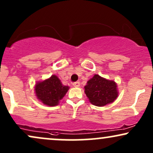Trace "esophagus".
Listing matches in <instances>:
<instances>
[{
	"label": "esophagus",
	"instance_id": "esophagus-1",
	"mask_svg": "<svg viewBox=\"0 0 153 153\" xmlns=\"http://www.w3.org/2000/svg\"><path fill=\"white\" fill-rule=\"evenodd\" d=\"M73 86L75 88H78V87H80V82H73Z\"/></svg>",
	"mask_w": 153,
	"mask_h": 153
}]
</instances>
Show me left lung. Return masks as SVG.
Here are the masks:
<instances>
[{"mask_svg": "<svg viewBox=\"0 0 153 153\" xmlns=\"http://www.w3.org/2000/svg\"><path fill=\"white\" fill-rule=\"evenodd\" d=\"M84 88L89 101L96 106H104L113 103L118 97L117 82L97 74L88 80Z\"/></svg>", "mask_w": 153, "mask_h": 153, "instance_id": "left-lung-1", "label": "left lung"}]
</instances>
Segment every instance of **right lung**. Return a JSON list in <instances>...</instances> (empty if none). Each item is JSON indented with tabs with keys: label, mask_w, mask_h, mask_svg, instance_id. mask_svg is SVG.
<instances>
[{
	"label": "right lung",
	"mask_w": 153,
	"mask_h": 153,
	"mask_svg": "<svg viewBox=\"0 0 153 153\" xmlns=\"http://www.w3.org/2000/svg\"><path fill=\"white\" fill-rule=\"evenodd\" d=\"M70 87L64 85L59 78L52 75L50 78L36 82L34 86L36 99L48 106H55L63 99Z\"/></svg>",
	"instance_id": "obj_1"
}]
</instances>
